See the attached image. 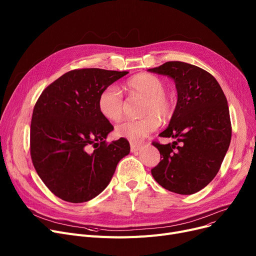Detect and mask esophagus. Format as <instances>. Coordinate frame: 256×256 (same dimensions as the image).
Segmentation results:
<instances>
[{
	"label": "esophagus",
	"instance_id": "34e87169",
	"mask_svg": "<svg viewBox=\"0 0 256 256\" xmlns=\"http://www.w3.org/2000/svg\"><path fill=\"white\" fill-rule=\"evenodd\" d=\"M142 145L139 144V143H135V142H130V150L132 152H136L138 150H141Z\"/></svg>",
	"mask_w": 256,
	"mask_h": 256
}]
</instances>
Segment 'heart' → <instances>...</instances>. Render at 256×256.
Masks as SVG:
<instances>
[{
    "instance_id": "1",
    "label": "heart",
    "mask_w": 256,
    "mask_h": 256,
    "mask_svg": "<svg viewBox=\"0 0 256 256\" xmlns=\"http://www.w3.org/2000/svg\"><path fill=\"white\" fill-rule=\"evenodd\" d=\"M126 88L130 94L145 98L143 118L138 120H126L116 126L117 136L138 142L154 132L160 119L168 120L176 112V102L165 92L162 78L150 74H139L130 78ZM126 102L122 94L116 86H109L102 90L98 98L100 113L108 119L117 121L122 118Z\"/></svg>"
}]
</instances>
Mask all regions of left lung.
Wrapping results in <instances>:
<instances>
[{
    "label": "left lung",
    "mask_w": 256,
    "mask_h": 256,
    "mask_svg": "<svg viewBox=\"0 0 256 256\" xmlns=\"http://www.w3.org/2000/svg\"><path fill=\"white\" fill-rule=\"evenodd\" d=\"M148 72L173 78L178 91L176 112L158 135L176 141L152 143L162 160L152 174L170 192L194 194L217 176L230 144L225 94L210 72L189 63L169 61Z\"/></svg>",
    "instance_id": "8db88e82"
}]
</instances>
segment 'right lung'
Here are the masks:
<instances>
[{
  "instance_id": "add662e5",
  "label": "right lung",
  "mask_w": 256,
  "mask_h": 256,
  "mask_svg": "<svg viewBox=\"0 0 256 256\" xmlns=\"http://www.w3.org/2000/svg\"><path fill=\"white\" fill-rule=\"evenodd\" d=\"M128 74L74 70L39 96L31 121V158L39 178L62 200L82 204L96 197L111 182L119 160L130 154L124 138L106 142L114 128L98 108L102 90Z\"/></svg>"
}]
</instances>
